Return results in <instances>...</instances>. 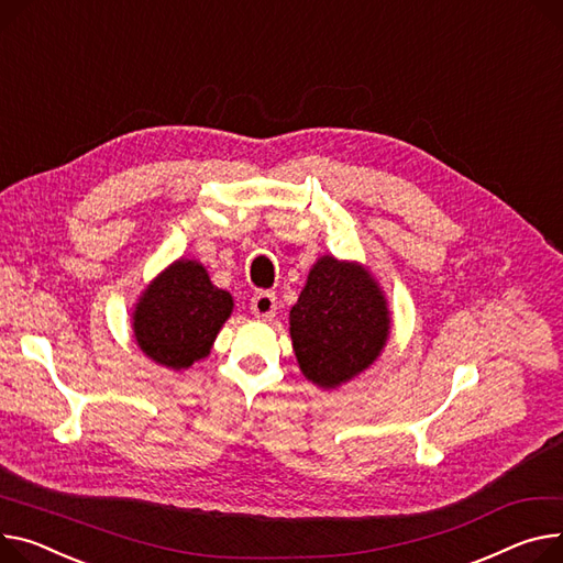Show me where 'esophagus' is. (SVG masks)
<instances>
[{
	"mask_svg": "<svg viewBox=\"0 0 563 563\" xmlns=\"http://www.w3.org/2000/svg\"><path fill=\"white\" fill-rule=\"evenodd\" d=\"M251 312L257 319H272L276 314V296L272 291H260L251 298Z\"/></svg>",
	"mask_w": 563,
	"mask_h": 563,
	"instance_id": "obj_1",
	"label": "esophagus"
}]
</instances>
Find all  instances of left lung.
Instances as JSON below:
<instances>
[{
  "mask_svg": "<svg viewBox=\"0 0 563 563\" xmlns=\"http://www.w3.org/2000/svg\"><path fill=\"white\" fill-rule=\"evenodd\" d=\"M389 332L387 296L368 267L321 255L289 310L291 346L303 376L321 389L351 383L380 357Z\"/></svg>",
  "mask_w": 563,
  "mask_h": 563,
  "instance_id": "1",
  "label": "left lung"
}]
</instances>
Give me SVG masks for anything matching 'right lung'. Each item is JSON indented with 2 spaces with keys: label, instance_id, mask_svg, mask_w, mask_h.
I'll list each match as a JSON object with an SVG mask.
<instances>
[{
  "label": "right lung",
  "instance_id": "1",
  "mask_svg": "<svg viewBox=\"0 0 563 563\" xmlns=\"http://www.w3.org/2000/svg\"><path fill=\"white\" fill-rule=\"evenodd\" d=\"M233 296L212 285L199 260L178 257L148 283L131 312L140 351L161 366L185 371L210 355Z\"/></svg>",
  "mask_w": 563,
  "mask_h": 563
}]
</instances>
